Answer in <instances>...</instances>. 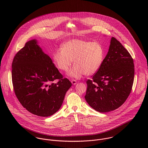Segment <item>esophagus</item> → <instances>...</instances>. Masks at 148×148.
Returning <instances> with one entry per match:
<instances>
[{
    "instance_id": "esophagus-1",
    "label": "esophagus",
    "mask_w": 148,
    "mask_h": 148,
    "mask_svg": "<svg viewBox=\"0 0 148 148\" xmlns=\"http://www.w3.org/2000/svg\"><path fill=\"white\" fill-rule=\"evenodd\" d=\"M71 83H72V84L73 85L76 84L77 83L76 80H71Z\"/></svg>"
}]
</instances>
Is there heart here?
<instances>
[{"label":"heart","instance_id":"b5f03b06","mask_svg":"<svg viewBox=\"0 0 148 148\" xmlns=\"http://www.w3.org/2000/svg\"><path fill=\"white\" fill-rule=\"evenodd\" d=\"M53 60L57 68L64 72L69 69L73 60L75 65L68 75L80 79L85 74L93 75L100 69L104 60V49L99 42L73 39L55 51Z\"/></svg>","mask_w":148,"mask_h":148}]
</instances>
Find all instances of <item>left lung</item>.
Instances as JSON below:
<instances>
[{"mask_svg":"<svg viewBox=\"0 0 148 148\" xmlns=\"http://www.w3.org/2000/svg\"><path fill=\"white\" fill-rule=\"evenodd\" d=\"M134 75L133 58L121 42L112 37L101 68L86 81L85 100L99 112L117 109L130 93Z\"/></svg>","mask_w":148,"mask_h":148,"instance_id":"8db88e82","label":"left lung"}]
</instances>
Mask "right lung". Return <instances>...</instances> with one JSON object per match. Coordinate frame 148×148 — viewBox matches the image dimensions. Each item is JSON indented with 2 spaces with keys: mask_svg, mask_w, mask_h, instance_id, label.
<instances>
[{
  "mask_svg": "<svg viewBox=\"0 0 148 148\" xmlns=\"http://www.w3.org/2000/svg\"><path fill=\"white\" fill-rule=\"evenodd\" d=\"M55 79L58 80L56 84L53 83ZM12 82L22 106L42 117L50 116L59 110L72 85L35 39L26 42L15 55L12 63Z\"/></svg>",
  "mask_w": 148,
  "mask_h": 148,
  "instance_id": "obj_1",
  "label": "right lung"
}]
</instances>
